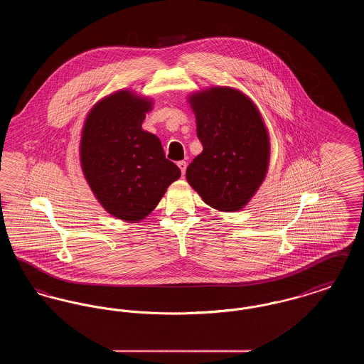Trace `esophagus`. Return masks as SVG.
<instances>
[{
  "mask_svg": "<svg viewBox=\"0 0 364 364\" xmlns=\"http://www.w3.org/2000/svg\"><path fill=\"white\" fill-rule=\"evenodd\" d=\"M177 166L180 168L181 174L184 176V174H186V169H187V162H186V161H178V162H177Z\"/></svg>",
  "mask_w": 364,
  "mask_h": 364,
  "instance_id": "esophagus-1",
  "label": "esophagus"
}]
</instances>
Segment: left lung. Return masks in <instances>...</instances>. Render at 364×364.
Segmentation results:
<instances>
[{
  "instance_id": "8db88e82",
  "label": "left lung",
  "mask_w": 364,
  "mask_h": 364,
  "mask_svg": "<svg viewBox=\"0 0 364 364\" xmlns=\"http://www.w3.org/2000/svg\"><path fill=\"white\" fill-rule=\"evenodd\" d=\"M203 151L187 168V181L210 208L235 213L259 190L270 162V138L258 106L233 87L192 92Z\"/></svg>"
}]
</instances>
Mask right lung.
Instances as JSON below:
<instances>
[{
    "mask_svg": "<svg viewBox=\"0 0 364 364\" xmlns=\"http://www.w3.org/2000/svg\"><path fill=\"white\" fill-rule=\"evenodd\" d=\"M154 106L125 88L94 105L79 146L87 184L101 206L125 223L144 220L181 172L166 159L161 140L141 128Z\"/></svg>",
    "mask_w": 364,
    "mask_h": 364,
    "instance_id": "1",
    "label": "right lung"
}]
</instances>
